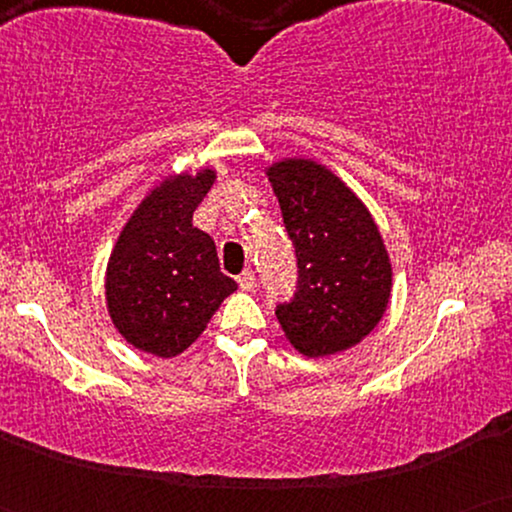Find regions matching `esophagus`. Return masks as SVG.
I'll list each match as a JSON object with an SVG mask.
<instances>
[{
	"instance_id": "1",
	"label": "esophagus",
	"mask_w": 512,
	"mask_h": 512,
	"mask_svg": "<svg viewBox=\"0 0 512 512\" xmlns=\"http://www.w3.org/2000/svg\"><path fill=\"white\" fill-rule=\"evenodd\" d=\"M237 284H240V289H242V291H251V289H254V284H256L254 272H251V270H244L242 275H237Z\"/></svg>"
}]
</instances>
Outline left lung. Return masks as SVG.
<instances>
[{
    "mask_svg": "<svg viewBox=\"0 0 512 512\" xmlns=\"http://www.w3.org/2000/svg\"><path fill=\"white\" fill-rule=\"evenodd\" d=\"M296 249L298 284L277 305L291 345L305 356L352 347L382 319L391 265L373 216L324 165L282 160L268 170Z\"/></svg>",
    "mask_w": 512,
    "mask_h": 512,
    "instance_id": "1",
    "label": "left lung"
}]
</instances>
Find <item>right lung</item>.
<instances>
[{"label": "right lung", "instance_id": "right-lung-1", "mask_svg": "<svg viewBox=\"0 0 512 512\" xmlns=\"http://www.w3.org/2000/svg\"><path fill=\"white\" fill-rule=\"evenodd\" d=\"M212 184L214 172L202 170L153 188L109 258L111 321L130 345L163 359L191 347L237 289L219 268L212 237L193 226V212Z\"/></svg>", "mask_w": 512, "mask_h": 512}]
</instances>
